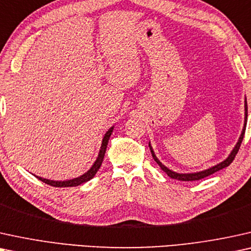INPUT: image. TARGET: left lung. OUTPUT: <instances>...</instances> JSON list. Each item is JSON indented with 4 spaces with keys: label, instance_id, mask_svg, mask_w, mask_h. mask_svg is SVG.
<instances>
[{
    "label": "left lung",
    "instance_id": "8db88e82",
    "mask_svg": "<svg viewBox=\"0 0 251 251\" xmlns=\"http://www.w3.org/2000/svg\"><path fill=\"white\" fill-rule=\"evenodd\" d=\"M247 119H248V105H247V99H246L245 100V124H243V128H242L241 135H240L238 142H236L235 147H234V148H233L232 151H230L228 157H227L225 160H223V162H220L219 164L212 166V168L203 170V171H200V172H194V173H178V172L172 171V170H170V169L166 168L164 164H162V162H160V160L157 158L156 155H155V152H153V150L151 148V145H150V142H149V148H150V151H151L152 158L155 159V162L159 165V168L162 169L163 171H164L166 175H168L170 178H172V179L180 180V181H194V180H200V179L205 178V176H208L210 175H213V173L217 172V171H219V170L227 168V166H228L230 163L233 162V159L235 158V155H236V153H238L239 149H240V146H241L243 136H245L246 126H247Z\"/></svg>",
    "mask_w": 251,
    "mask_h": 251
}]
</instances>
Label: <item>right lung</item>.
<instances>
[{
    "mask_svg": "<svg viewBox=\"0 0 251 251\" xmlns=\"http://www.w3.org/2000/svg\"><path fill=\"white\" fill-rule=\"evenodd\" d=\"M113 127L115 126H112V127H110L106 133L103 136V140H102V145H101V149H100V152L98 155V158L94 162V164L92 165V168L88 170V171L83 173L82 176H78V178H73V179H70V180H63V181H58V180H49V179H46V178H41V176H36L39 180H41L42 182L47 183V185H50V186H53V187H75V186H79L81 185L83 182H87L89 181V180L94 178V176L96 175V172L99 171V169L101 168V164L103 162V158H104V155H105V150H106V147H108V142H109V139L110 136L112 134V131H113Z\"/></svg>",
    "mask_w": 251,
    "mask_h": 251,
    "instance_id": "add662e5",
    "label": "right lung"
}]
</instances>
